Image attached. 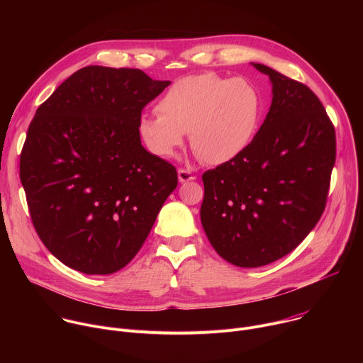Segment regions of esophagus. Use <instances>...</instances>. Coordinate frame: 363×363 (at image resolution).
Segmentation results:
<instances>
[{"label":"esophagus","instance_id":"1","mask_svg":"<svg viewBox=\"0 0 363 363\" xmlns=\"http://www.w3.org/2000/svg\"><path fill=\"white\" fill-rule=\"evenodd\" d=\"M178 179H179V182H188V181L195 179V175H192L189 171L181 168V169H178Z\"/></svg>","mask_w":363,"mask_h":363}]
</instances>
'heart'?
<instances>
[{"label": "heart", "instance_id": "heart-1", "mask_svg": "<svg viewBox=\"0 0 363 363\" xmlns=\"http://www.w3.org/2000/svg\"><path fill=\"white\" fill-rule=\"evenodd\" d=\"M158 112L145 113L139 133L160 158H174L185 142L210 165H224L250 146L263 115V99L244 79L199 73L177 80L160 99Z\"/></svg>", "mask_w": 363, "mask_h": 363}]
</instances>
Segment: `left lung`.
I'll return each instance as SVG.
<instances>
[{"instance_id": "left-lung-1", "label": "left lung", "mask_w": 363, "mask_h": 363, "mask_svg": "<svg viewBox=\"0 0 363 363\" xmlns=\"http://www.w3.org/2000/svg\"><path fill=\"white\" fill-rule=\"evenodd\" d=\"M270 111L234 161L203 172L201 223L214 250L238 267L291 252L320 220L336 161L335 126L306 84L264 65Z\"/></svg>"}]
</instances>
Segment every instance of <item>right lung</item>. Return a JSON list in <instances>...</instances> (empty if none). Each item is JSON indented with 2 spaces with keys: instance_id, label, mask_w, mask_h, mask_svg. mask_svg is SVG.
Instances as JSON below:
<instances>
[{
  "instance_id": "right-lung-1",
  "label": "right lung",
  "mask_w": 363,
  "mask_h": 363,
  "mask_svg": "<svg viewBox=\"0 0 363 363\" xmlns=\"http://www.w3.org/2000/svg\"><path fill=\"white\" fill-rule=\"evenodd\" d=\"M167 86L139 69L87 66L38 106L20 179L40 240L67 267L123 269L177 188L175 167L139 135L143 108Z\"/></svg>"
}]
</instances>
